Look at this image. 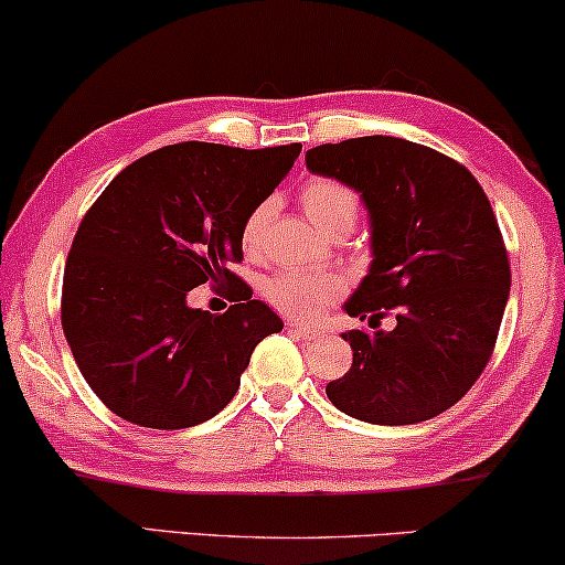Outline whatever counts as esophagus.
Segmentation results:
<instances>
[{
	"label": "esophagus",
	"mask_w": 565,
	"mask_h": 565,
	"mask_svg": "<svg viewBox=\"0 0 565 565\" xmlns=\"http://www.w3.org/2000/svg\"><path fill=\"white\" fill-rule=\"evenodd\" d=\"M288 332H292L296 337H300V340H319V337H321L319 329L306 327V324H296V321H290V324H288Z\"/></svg>",
	"instance_id": "1"
}]
</instances>
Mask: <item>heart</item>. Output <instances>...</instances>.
<instances>
[{"mask_svg":"<svg viewBox=\"0 0 565 565\" xmlns=\"http://www.w3.org/2000/svg\"><path fill=\"white\" fill-rule=\"evenodd\" d=\"M300 202L313 228L329 238L332 233L353 231L358 217V196L340 181L313 179L300 189ZM275 202L265 200L252 207L244 228H241V244L248 254H262L267 241L269 220H273ZM265 296L277 311L292 319H317L332 300L342 296V280L329 273H303V269H285V273L269 277Z\"/></svg>","mask_w":565,"mask_h":565,"instance_id":"heart-1","label":"heart"}]
</instances>
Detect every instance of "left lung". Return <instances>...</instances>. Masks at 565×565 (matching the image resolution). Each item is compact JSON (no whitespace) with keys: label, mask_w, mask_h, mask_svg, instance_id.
I'll return each mask as SVG.
<instances>
[{"label":"left lung","mask_w":565,"mask_h":565,"mask_svg":"<svg viewBox=\"0 0 565 565\" xmlns=\"http://www.w3.org/2000/svg\"><path fill=\"white\" fill-rule=\"evenodd\" d=\"M311 173L361 194L371 265L350 317L394 311V329H350L353 365L327 384L337 409L373 426H413L470 392L493 353L511 290L509 254L478 179L399 137H358L306 152Z\"/></svg>","instance_id":"obj_1"}]
</instances>
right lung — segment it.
<instances>
[{"label": "right lung", "instance_id": "right-lung-1", "mask_svg": "<svg viewBox=\"0 0 565 565\" xmlns=\"http://www.w3.org/2000/svg\"><path fill=\"white\" fill-rule=\"evenodd\" d=\"M300 145L241 150L179 142L124 168L72 241L62 327L98 399L145 428H192L236 397L254 348L282 329L231 262L241 228L288 175ZM231 279L245 300L220 318L192 310L196 284Z\"/></svg>", "mask_w": 565, "mask_h": 565}]
</instances>
